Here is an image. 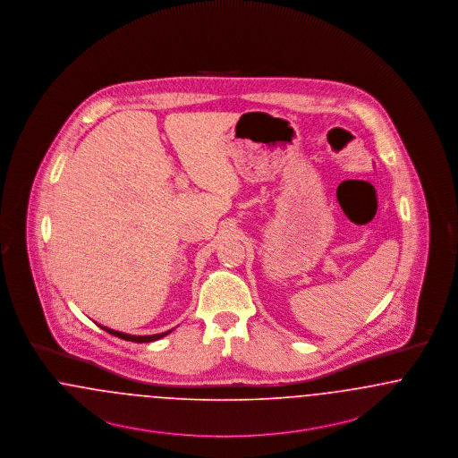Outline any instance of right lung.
Segmentation results:
<instances>
[{
  "instance_id": "1",
  "label": "right lung",
  "mask_w": 458,
  "mask_h": 458,
  "mask_svg": "<svg viewBox=\"0 0 458 458\" xmlns=\"http://www.w3.org/2000/svg\"><path fill=\"white\" fill-rule=\"evenodd\" d=\"M102 330H106L107 334H111V335H114V337L123 338V340H130V342H154V340H159V338L164 337V335H167V334H171V330H167V332H164V334H156V335H128V334H123V332H116V330H111V328H106V327H100Z\"/></svg>"
}]
</instances>
